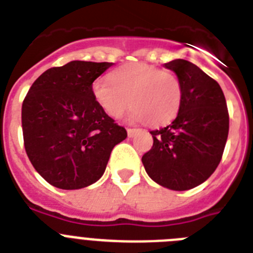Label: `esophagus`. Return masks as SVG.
<instances>
[{"label":"esophagus","mask_w":253,"mask_h":253,"mask_svg":"<svg viewBox=\"0 0 253 253\" xmlns=\"http://www.w3.org/2000/svg\"><path fill=\"white\" fill-rule=\"evenodd\" d=\"M126 131H128V137H129V138H131V137H134V135H135V134H137L138 131H139V130H138V129L129 128L128 130H126Z\"/></svg>","instance_id":"1"}]
</instances>
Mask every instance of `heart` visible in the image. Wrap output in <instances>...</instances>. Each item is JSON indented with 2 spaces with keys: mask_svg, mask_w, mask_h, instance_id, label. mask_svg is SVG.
I'll list each match as a JSON object with an SVG mask.
<instances>
[{
  "mask_svg": "<svg viewBox=\"0 0 253 253\" xmlns=\"http://www.w3.org/2000/svg\"><path fill=\"white\" fill-rule=\"evenodd\" d=\"M93 100L110 118L123 115L129 104L131 122H148L153 126L175 119L182 101L177 76L147 63H129L106 78H97L91 87Z\"/></svg>",
  "mask_w": 253,
  "mask_h": 253,
  "instance_id": "b5f03b06",
  "label": "heart"
}]
</instances>
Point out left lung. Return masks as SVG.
<instances>
[{
	"instance_id": "left-lung-1",
	"label": "left lung",
	"mask_w": 253,
	"mask_h": 253,
	"mask_svg": "<svg viewBox=\"0 0 253 253\" xmlns=\"http://www.w3.org/2000/svg\"><path fill=\"white\" fill-rule=\"evenodd\" d=\"M182 86L176 119L152 130L153 146L142 162L149 177L167 189L184 191L203 184L222 160L229 131L224 93L218 82L194 63L175 59L165 63Z\"/></svg>"
}]
</instances>
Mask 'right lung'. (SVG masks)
I'll list each match as a JSON object with an SVG mask.
<instances>
[{
	"instance_id": "add662e5",
	"label": "right lung",
	"mask_w": 253,
	"mask_h": 253,
	"mask_svg": "<svg viewBox=\"0 0 253 253\" xmlns=\"http://www.w3.org/2000/svg\"><path fill=\"white\" fill-rule=\"evenodd\" d=\"M113 63L72 60L35 80L21 109L26 154L46 182L82 189L104 175L126 130L93 100V81Z\"/></svg>"
}]
</instances>
